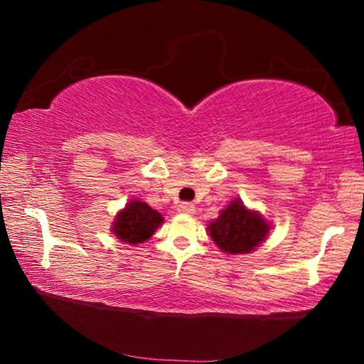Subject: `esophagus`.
Segmentation results:
<instances>
[{
    "mask_svg": "<svg viewBox=\"0 0 364 364\" xmlns=\"http://www.w3.org/2000/svg\"><path fill=\"white\" fill-rule=\"evenodd\" d=\"M178 212L186 213V215H193L196 212V205L191 204V202H181V204L178 205Z\"/></svg>",
    "mask_w": 364,
    "mask_h": 364,
    "instance_id": "34e87169",
    "label": "esophagus"
}]
</instances>
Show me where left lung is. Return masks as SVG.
<instances>
[{
	"instance_id": "8db88e82",
	"label": "left lung",
	"mask_w": 364,
	"mask_h": 364,
	"mask_svg": "<svg viewBox=\"0 0 364 364\" xmlns=\"http://www.w3.org/2000/svg\"><path fill=\"white\" fill-rule=\"evenodd\" d=\"M268 230L267 221L239 200H232L208 226L213 242L228 254H249L264 241Z\"/></svg>"
}]
</instances>
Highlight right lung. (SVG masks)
<instances>
[{
  "label": "right lung",
  "instance_id": "1",
  "mask_svg": "<svg viewBox=\"0 0 364 364\" xmlns=\"http://www.w3.org/2000/svg\"><path fill=\"white\" fill-rule=\"evenodd\" d=\"M162 221V215L151 208L146 202L132 200L117 215L112 231L123 242L139 244L147 241Z\"/></svg>",
  "mask_w": 364,
  "mask_h": 364
}]
</instances>
